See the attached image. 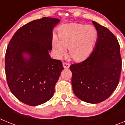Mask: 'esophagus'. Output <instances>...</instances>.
I'll use <instances>...</instances> for the list:
<instances>
[{"mask_svg": "<svg viewBox=\"0 0 125 125\" xmlns=\"http://www.w3.org/2000/svg\"><path fill=\"white\" fill-rule=\"evenodd\" d=\"M62 66H63L64 68H65V69H68L69 68V66H70V64L69 63H67V62H63Z\"/></svg>", "mask_w": 125, "mask_h": 125, "instance_id": "1", "label": "esophagus"}]
</instances>
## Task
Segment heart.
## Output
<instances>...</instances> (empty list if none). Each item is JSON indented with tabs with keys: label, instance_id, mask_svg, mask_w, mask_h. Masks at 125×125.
Masks as SVG:
<instances>
[{
	"label": "heart",
	"instance_id": "b5f03b06",
	"mask_svg": "<svg viewBox=\"0 0 125 125\" xmlns=\"http://www.w3.org/2000/svg\"><path fill=\"white\" fill-rule=\"evenodd\" d=\"M97 34L95 27L91 25L67 24L59 29L58 39H53V48L59 57L65 55L69 48V55L74 60L83 61L91 53Z\"/></svg>",
	"mask_w": 125,
	"mask_h": 125
}]
</instances>
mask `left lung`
<instances>
[{
	"label": "left lung",
	"instance_id": "left-lung-1",
	"mask_svg": "<svg viewBox=\"0 0 125 125\" xmlns=\"http://www.w3.org/2000/svg\"><path fill=\"white\" fill-rule=\"evenodd\" d=\"M98 32L95 47L87 59L71 65L73 90L82 101L96 104L108 98L120 80L122 61L120 47L115 35L93 21Z\"/></svg>",
	"mask_w": 125,
	"mask_h": 125
}]
</instances>
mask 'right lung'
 I'll return each instance as SVG.
<instances>
[{"label":"right lung","instance_id":"right-lung-1","mask_svg":"<svg viewBox=\"0 0 125 125\" xmlns=\"http://www.w3.org/2000/svg\"><path fill=\"white\" fill-rule=\"evenodd\" d=\"M58 19L43 17L19 29L9 43L5 70L9 88L19 101L37 106L49 101L63 66L51 58L52 30Z\"/></svg>","mask_w":125,"mask_h":125}]
</instances>
